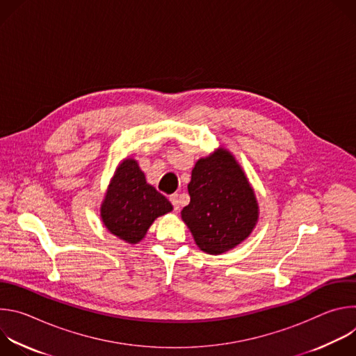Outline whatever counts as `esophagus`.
Segmentation results:
<instances>
[{"label": "esophagus", "mask_w": 356, "mask_h": 356, "mask_svg": "<svg viewBox=\"0 0 356 356\" xmlns=\"http://www.w3.org/2000/svg\"><path fill=\"white\" fill-rule=\"evenodd\" d=\"M169 200H170V202H172V204H173V209H175V211H179V210H180V197H179V194H177V193L172 194Z\"/></svg>", "instance_id": "esophagus-1"}]
</instances>
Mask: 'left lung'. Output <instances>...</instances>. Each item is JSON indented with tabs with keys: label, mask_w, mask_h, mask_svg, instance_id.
I'll return each mask as SVG.
<instances>
[{
	"label": "left lung",
	"mask_w": 356,
	"mask_h": 356,
	"mask_svg": "<svg viewBox=\"0 0 356 356\" xmlns=\"http://www.w3.org/2000/svg\"><path fill=\"white\" fill-rule=\"evenodd\" d=\"M187 188L190 204L181 210V218L202 252L220 255L231 250L255 228V191L227 149L198 159Z\"/></svg>",
	"instance_id": "left-lung-1"
}]
</instances>
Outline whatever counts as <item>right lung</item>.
<instances>
[{
    "label": "right lung",
    "mask_w": 356,
    "mask_h": 356,
    "mask_svg": "<svg viewBox=\"0 0 356 356\" xmlns=\"http://www.w3.org/2000/svg\"><path fill=\"white\" fill-rule=\"evenodd\" d=\"M172 210L170 201L146 183L138 162L131 158L117 168L99 209L106 228L128 243L142 241L154 221Z\"/></svg>",
    "instance_id": "1"
}]
</instances>
